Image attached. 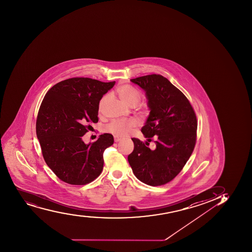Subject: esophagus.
<instances>
[{"label":"esophagus","mask_w":252,"mask_h":252,"mask_svg":"<svg viewBox=\"0 0 252 252\" xmlns=\"http://www.w3.org/2000/svg\"><path fill=\"white\" fill-rule=\"evenodd\" d=\"M122 140L121 138L118 137V136H117V135H115L114 136V140L115 142H119L120 140Z\"/></svg>","instance_id":"obj_1"}]
</instances>
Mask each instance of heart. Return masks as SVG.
Wrapping results in <instances>:
<instances>
[{
	"label": "heart",
	"instance_id": "1",
	"mask_svg": "<svg viewBox=\"0 0 252 252\" xmlns=\"http://www.w3.org/2000/svg\"><path fill=\"white\" fill-rule=\"evenodd\" d=\"M117 93L120 99L129 107H136L141 98V94L140 91L130 85L120 86L117 90ZM106 100H107V97H102V99L100 101V108L103 106ZM135 126H136V121L134 119L114 121L107 126L106 130L107 132L112 133L115 135L124 136L127 135Z\"/></svg>",
	"mask_w": 252,
	"mask_h": 252
}]
</instances>
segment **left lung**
<instances>
[{"label":"left lung","instance_id":"1","mask_svg":"<svg viewBox=\"0 0 252 252\" xmlns=\"http://www.w3.org/2000/svg\"><path fill=\"white\" fill-rule=\"evenodd\" d=\"M130 81L145 91L150 114L141 128L148 142L133 138L134 150L128 162L140 182L153 187L166 184L182 171L193 152L196 117L187 97L162 75ZM152 137L156 139L154 150L147 146Z\"/></svg>","mask_w":252,"mask_h":252}]
</instances>
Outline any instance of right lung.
Instances as JSON below:
<instances>
[{
  "label": "right lung",
  "instance_id": "1",
  "mask_svg": "<svg viewBox=\"0 0 252 252\" xmlns=\"http://www.w3.org/2000/svg\"><path fill=\"white\" fill-rule=\"evenodd\" d=\"M115 83L71 78L44 96L36 122L37 140L46 163L68 184H87L102 172L103 153L113 145V136L105 133L92 144L82 136L97 123L100 100Z\"/></svg>",
  "mask_w": 252,
  "mask_h": 252
}]
</instances>
